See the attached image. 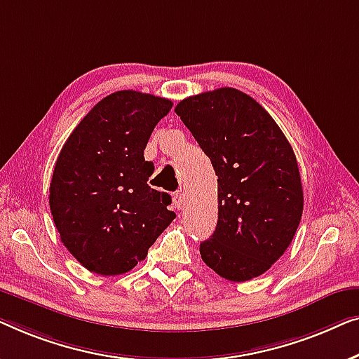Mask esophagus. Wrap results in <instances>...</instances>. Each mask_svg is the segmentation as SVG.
Listing matches in <instances>:
<instances>
[{
	"label": "esophagus",
	"instance_id": "1",
	"mask_svg": "<svg viewBox=\"0 0 359 359\" xmlns=\"http://www.w3.org/2000/svg\"><path fill=\"white\" fill-rule=\"evenodd\" d=\"M174 206L179 211L185 208V194L182 190L180 191H175V194H174Z\"/></svg>",
	"mask_w": 359,
	"mask_h": 359
}]
</instances>
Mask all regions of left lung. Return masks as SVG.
<instances>
[{
  "instance_id": "obj_1",
  "label": "left lung",
  "mask_w": 359,
  "mask_h": 359,
  "mask_svg": "<svg viewBox=\"0 0 359 359\" xmlns=\"http://www.w3.org/2000/svg\"><path fill=\"white\" fill-rule=\"evenodd\" d=\"M218 175V223L201 259L229 281L265 273L290 247L302 216L301 175L271 115L241 90L219 88L175 107Z\"/></svg>"
}]
</instances>
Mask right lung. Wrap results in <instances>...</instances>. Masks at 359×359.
<instances>
[{
    "label": "right lung",
    "instance_id": "right-lung-1",
    "mask_svg": "<svg viewBox=\"0 0 359 359\" xmlns=\"http://www.w3.org/2000/svg\"><path fill=\"white\" fill-rule=\"evenodd\" d=\"M169 99L117 90L90 109L63 144L50 184L55 226L74 259L104 276L127 273L175 218L172 198L148 185L144 161Z\"/></svg>",
    "mask_w": 359,
    "mask_h": 359
}]
</instances>
